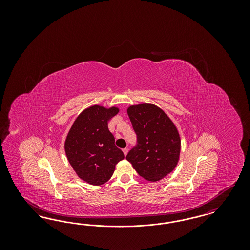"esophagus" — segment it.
Listing matches in <instances>:
<instances>
[{"instance_id": "obj_1", "label": "esophagus", "mask_w": 250, "mask_h": 250, "mask_svg": "<svg viewBox=\"0 0 250 250\" xmlns=\"http://www.w3.org/2000/svg\"><path fill=\"white\" fill-rule=\"evenodd\" d=\"M123 152H124L125 155H127V152H128V149H127V148H124V149H123Z\"/></svg>"}]
</instances>
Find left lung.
<instances>
[{
    "label": "left lung",
    "instance_id": "8db88e82",
    "mask_svg": "<svg viewBox=\"0 0 250 250\" xmlns=\"http://www.w3.org/2000/svg\"><path fill=\"white\" fill-rule=\"evenodd\" d=\"M127 113L137 143L126 159L145 180L164 178L178 162L181 141L175 125L161 108L152 104L131 106Z\"/></svg>",
    "mask_w": 250,
    "mask_h": 250
}]
</instances>
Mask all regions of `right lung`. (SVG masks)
<instances>
[{"instance_id": "right-lung-1", "label": "right lung", "mask_w": 250, "mask_h": 250, "mask_svg": "<svg viewBox=\"0 0 250 250\" xmlns=\"http://www.w3.org/2000/svg\"><path fill=\"white\" fill-rule=\"evenodd\" d=\"M118 111L115 107H88L74 122L67 135L64 144L67 159L79 177L88 184H105L112 176L115 165L125 158L107 127L108 120Z\"/></svg>"}]
</instances>
